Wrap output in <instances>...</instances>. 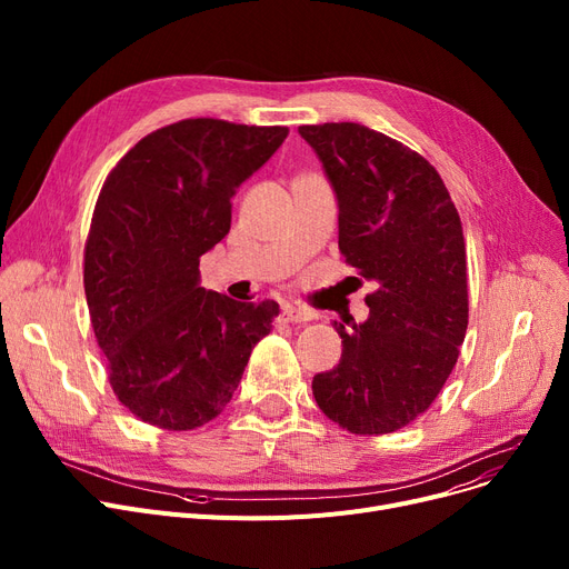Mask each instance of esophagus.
<instances>
[{"label": "esophagus", "mask_w": 569, "mask_h": 569, "mask_svg": "<svg viewBox=\"0 0 569 569\" xmlns=\"http://www.w3.org/2000/svg\"><path fill=\"white\" fill-rule=\"evenodd\" d=\"M281 316H283V320H286V322H295V325H307V322H311V320L316 318V313H313V311H309V309H300V307H290V305H286V307H283Z\"/></svg>", "instance_id": "34e87169"}]
</instances>
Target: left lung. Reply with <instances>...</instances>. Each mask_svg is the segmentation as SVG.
<instances>
[{
    "mask_svg": "<svg viewBox=\"0 0 569 569\" xmlns=\"http://www.w3.org/2000/svg\"><path fill=\"white\" fill-rule=\"evenodd\" d=\"M339 200V251L376 283L341 362L313 378L318 408L357 436L392 433L429 410L468 330L463 228L438 170L355 122L300 127Z\"/></svg>",
    "mask_w": 569,
    "mask_h": 569,
    "instance_id": "8db88e82",
    "label": "left lung"
}]
</instances>
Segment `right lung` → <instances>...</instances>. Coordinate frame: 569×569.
I'll return each instance as SVG.
<instances>
[{"label":"right lung","mask_w":569,"mask_h":569,"mask_svg":"<svg viewBox=\"0 0 569 569\" xmlns=\"http://www.w3.org/2000/svg\"><path fill=\"white\" fill-rule=\"evenodd\" d=\"M288 127L182 119L117 161L84 242L82 281L114 397L138 420L191 431L228 406L274 300L207 292L200 256L230 230L237 187L272 157Z\"/></svg>","instance_id":"right-lung-1"}]
</instances>
